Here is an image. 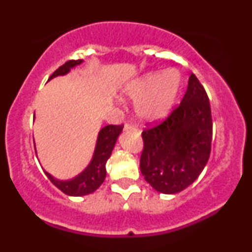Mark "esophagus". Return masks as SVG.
<instances>
[{"label": "esophagus", "mask_w": 252, "mask_h": 252, "mask_svg": "<svg viewBox=\"0 0 252 252\" xmlns=\"http://www.w3.org/2000/svg\"><path fill=\"white\" fill-rule=\"evenodd\" d=\"M124 131H132V132H137V128L132 126V124H126L124 126Z\"/></svg>", "instance_id": "esophagus-1"}]
</instances>
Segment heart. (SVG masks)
<instances>
[{
  "instance_id": "obj_1",
  "label": "heart",
  "mask_w": 252,
  "mask_h": 252,
  "mask_svg": "<svg viewBox=\"0 0 252 252\" xmlns=\"http://www.w3.org/2000/svg\"><path fill=\"white\" fill-rule=\"evenodd\" d=\"M181 88L180 72L167 68L129 80L121 89L124 99L135 102V116L143 123H155L169 114Z\"/></svg>"
}]
</instances>
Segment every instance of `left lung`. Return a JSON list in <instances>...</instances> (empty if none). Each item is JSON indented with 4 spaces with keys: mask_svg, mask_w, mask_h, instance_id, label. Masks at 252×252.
Segmentation results:
<instances>
[{
    "mask_svg": "<svg viewBox=\"0 0 252 252\" xmlns=\"http://www.w3.org/2000/svg\"><path fill=\"white\" fill-rule=\"evenodd\" d=\"M140 169L150 186L175 194L192 185L209 161L212 142L210 100L190 73L179 108L155 128L144 130Z\"/></svg>",
    "mask_w": 252,
    "mask_h": 252,
    "instance_id": "1",
    "label": "left lung"
}]
</instances>
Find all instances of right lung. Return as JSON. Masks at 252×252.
<instances>
[{"label": "right lung", "mask_w": 252, "mask_h": 252, "mask_svg": "<svg viewBox=\"0 0 252 252\" xmlns=\"http://www.w3.org/2000/svg\"><path fill=\"white\" fill-rule=\"evenodd\" d=\"M83 62L84 60H71V62L65 63L52 74L48 80L59 76H66L67 73H70L72 68L83 63ZM34 120H35V115H34ZM122 130L123 126H106L100 129L99 132H98L96 146H94L91 161L79 174L73 176V178L60 180V179L54 178L53 175L46 172V170H43V172L47 175V178L50 179L52 184L58 187L62 192L65 193V194L71 196H83L91 194L105 180L106 161L111 156L115 144L117 142L118 136L121 135ZM34 148H35V141H34Z\"/></svg>", "instance_id": "obj_1"}]
</instances>
